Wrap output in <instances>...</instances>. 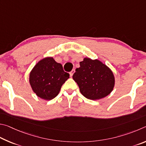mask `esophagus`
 <instances>
[{
	"label": "esophagus",
	"mask_w": 146,
	"mask_h": 146,
	"mask_svg": "<svg viewBox=\"0 0 146 146\" xmlns=\"http://www.w3.org/2000/svg\"><path fill=\"white\" fill-rule=\"evenodd\" d=\"M75 72V70L74 69H73L70 72V77H72V76H73V74H74V73Z\"/></svg>",
	"instance_id": "esophagus-1"
}]
</instances>
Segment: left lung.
<instances>
[{"label": "left lung", "mask_w": 146, "mask_h": 146, "mask_svg": "<svg viewBox=\"0 0 146 146\" xmlns=\"http://www.w3.org/2000/svg\"><path fill=\"white\" fill-rule=\"evenodd\" d=\"M72 76L81 94L91 100L105 98L113 90L115 77L108 66L98 60L85 58Z\"/></svg>", "instance_id": "left-lung-1"}]
</instances>
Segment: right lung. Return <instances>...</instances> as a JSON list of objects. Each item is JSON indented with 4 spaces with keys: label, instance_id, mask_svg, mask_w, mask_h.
Wrapping results in <instances>:
<instances>
[{
    "label": "right lung",
    "instance_id": "obj_1",
    "mask_svg": "<svg viewBox=\"0 0 146 146\" xmlns=\"http://www.w3.org/2000/svg\"><path fill=\"white\" fill-rule=\"evenodd\" d=\"M69 78V74L63 70L62 65L52 57L38 61L29 74V83L38 97L51 100L58 96L61 86Z\"/></svg>",
    "mask_w": 146,
    "mask_h": 146
}]
</instances>
